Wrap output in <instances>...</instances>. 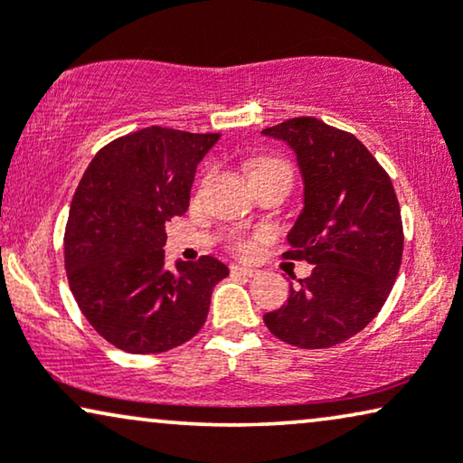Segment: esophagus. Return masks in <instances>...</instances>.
I'll use <instances>...</instances> for the list:
<instances>
[{
  "mask_svg": "<svg viewBox=\"0 0 463 463\" xmlns=\"http://www.w3.org/2000/svg\"><path fill=\"white\" fill-rule=\"evenodd\" d=\"M230 269H232V274H242V276H257V269H255V268L238 266V263H232Z\"/></svg>",
  "mask_w": 463,
  "mask_h": 463,
  "instance_id": "obj_1",
  "label": "esophagus"
}]
</instances>
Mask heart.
<instances>
[{"mask_svg":"<svg viewBox=\"0 0 463 463\" xmlns=\"http://www.w3.org/2000/svg\"><path fill=\"white\" fill-rule=\"evenodd\" d=\"M274 172H285V174H291L289 165H287L285 161H280V159H272V157H261V159H255V161H253V165H250V176H260V174H274ZM233 249H236L238 253L249 255L250 250H253V242H250V240L238 238L236 242H233Z\"/></svg>","mask_w":463,"mask_h":463,"instance_id":"obj_1","label":"heart"}]
</instances>
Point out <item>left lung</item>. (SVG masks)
Masks as SVG:
<instances>
[{"label": "left lung", "mask_w": 463, "mask_h": 463, "mask_svg": "<svg viewBox=\"0 0 463 463\" xmlns=\"http://www.w3.org/2000/svg\"><path fill=\"white\" fill-rule=\"evenodd\" d=\"M296 153L304 208L287 233L289 260L312 263L308 279L263 321L299 349H327L368 326L400 272L404 232L392 178L353 134L299 117L261 131Z\"/></svg>", "instance_id": "1"}]
</instances>
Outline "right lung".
<instances>
[{
    "label": "right lung",
    "instance_id": "add662e5",
    "mask_svg": "<svg viewBox=\"0 0 463 463\" xmlns=\"http://www.w3.org/2000/svg\"><path fill=\"white\" fill-rule=\"evenodd\" d=\"M221 134L146 128L106 144L82 174L65 227V272L78 308L117 349L151 355L206 323L214 257L165 266V221L189 208L197 164Z\"/></svg>",
    "mask_w": 463,
    "mask_h": 463
}]
</instances>
